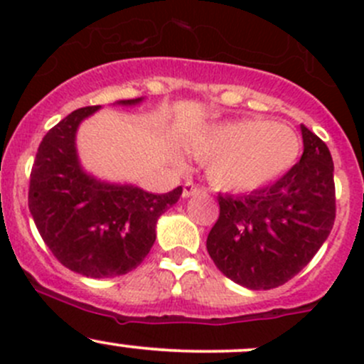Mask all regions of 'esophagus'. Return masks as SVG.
<instances>
[{"mask_svg":"<svg viewBox=\"0 0 364 364\" xmlns=\"http://www.w3.org/2000/svg\"><path fill=\"white\" fill-rule=\"evenodd\" d=\"M205 190L200 188L199 185H196V183L192 181H186L185 186H183V197H192V196H197V193H204Z\"/></svg>","mask_w":364,"mask_h":364,"instance_id":"1","label":"esophagus"}]
</instances>
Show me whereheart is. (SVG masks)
Here are the masks:
<instances>
[{"instance_id":"1","label":"heart","mask_w":364,"mask_h":364,"mask_svg":"<svg viewBox=\"0 0 364 364\" xmlns=\"http://www.w3.org/2000/svg\"><path fill=\"white\" fill-rule=\"evenodd\" d=\"M190 148L208 161L205 172L216 188L250 192L287 172L299 156L301 142L285 124L240 119L211 124Z\"/></svg>"}]
</instances>
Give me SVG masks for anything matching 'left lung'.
Returning <instances> with one entry per match:
<instances>
[{
    "mask_svg": "<svg viewBox=\"0 0 364 364\" xmlns=\"http://www.w3.org/2000/svg\"><path fill=\"white\" fill-rule=\"evenodd\" d=\"M303 155L274 185L250 196H218L220 216L205 248L236 284L267 291L296 277L328 240L336 216L333 159L301 124Z\"/></svg>",
    "mask_w": 364,
    "mask_h": 364,
    "instance_id": "8db88e82",
    "label": "left lung"
}]
</instances>
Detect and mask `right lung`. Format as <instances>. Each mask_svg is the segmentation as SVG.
<instances>
[{"instance_id": "right-lung-1", "label": "right lung", "mask_w": 364, "mask_h": 364, "mask_svg": "<svg viewBox=\"0 0 364 364\" xmlns=\"http://www.w3.org/2000/svg\"><path fill=\"white\" fill-rule=\"evenodd\" d=\"M98 109H77L47 132L31 168L28 205L43 243L65 267L90 278H111L144 260L156 240V222L178 203L183 188L156 196L86 174L75 134L80 121Z\"/></svg>"}]
</instances>
